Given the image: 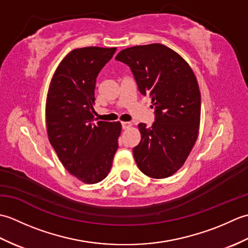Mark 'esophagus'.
<instances>
[{
    "label": "esophagus",
    "mask_w": 248,
    "mask_h": 248,
    "mask_svg": "<svg viewBox=\"0 0 248 248\" xmlns=\"http://www.w3.org/2000/svg\"><path fill=\"white\" fill-rule=\"evenodd\" d=\"M121 127H123L124 130H127L130 127H132V124H131V123H125V121H124V123H121Z\"/></svg>",
    "instance_id": "obj_1"
}]
</instances>
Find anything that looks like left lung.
<instances>
[{
	"label": "left lung",
	"instance_id": "1",
	"mask_svg": "<svg viewBox=\"0 0 248 248\" xmlns=\"http://www.w3.org/2000/svg\"><path fill=\"white\" fill-rule=\"evenodd\" d=\"M116 61L130 67L141 94H150L155 108L151 127L140 124V144L133 148L141 172L155 179L173 175L197 140L202 98L191 67L161 44L120 51Z\"/></svg>",
	"mask_w": 248,
	"mask_h": 248
}]
</instances>
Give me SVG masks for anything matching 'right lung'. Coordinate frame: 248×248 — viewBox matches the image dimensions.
<instances>
[{
    "instance_id": "add662e5",
    "label": "right lung",
    "mask_w": 248,
    "mask_h": 248,
    "mask_svg": "<svg viewBox=\"0 0 248 248\" xmlns=\"http://www.w3.org/2000/svg\"><path fill=\"white\" fill-rule=\"evenodd\" d=\"M116 48L86 46L71 51L52 78L46 104L49 140L62 164L84 183L102 181L108 175L121 124L94 123L96 80Z\"/></svg>"
}]
</instances>
